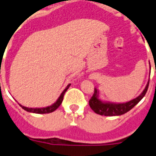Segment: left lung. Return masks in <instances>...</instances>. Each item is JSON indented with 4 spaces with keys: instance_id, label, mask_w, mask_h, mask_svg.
I'll return each mask as SVG.
<instances>
[{
    "instance_id": "left-lung-1",
    "label": "left lung",
    "mask_w": 156,
    "mask_h": 156,
    "mask_svg": "<svg viewBox=\"0 0 156 156\" xmlns=\"http://www.w3.org/2000/svg\"><path fill=\"white\" fill-rule=\"evenodd\" d=\"M150 69H151V66H150ZM148 84H149V80L147 83V85L142 93L138 95L137 98L124 103L109 102V101H104L101 100L99 98V90L97 88H94V92L92 98L89 101V105L95 113L101 115H106V116L121 115L132 109L144 97L146 92L148 90Z\"/></svg>"
}]
</instances>
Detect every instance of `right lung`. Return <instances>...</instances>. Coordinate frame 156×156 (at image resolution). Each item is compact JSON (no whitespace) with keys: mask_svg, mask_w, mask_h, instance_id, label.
Listing matches in <instances>:
<instances>
[{"mask_svg":"<svg viewBox=\"0 0 156 156\" xmlns=\"http://www.w3.org/2000/svg\"><path fill=\"white\" fill-rule=\"evenodd\" d=\"M70 83L69 84L67 85L66 88H65V90H63L62 93L60 94L58 98L57 99L55 102L52 104L50 106H47V107H44V108H28V107H25V106L19 104V105L21 106L22 108H23L24 110H26L27 112H32V113H37V114H46V113H51L52 112L55 111L58 108L60 105L62 104L63 101V98H64V94L66 92V90H68L69 87L70 86Z\"/></svg>","mask_w":156,"mask_h":156,"instance_id":"1","label":"right lung"}]
</instances>
